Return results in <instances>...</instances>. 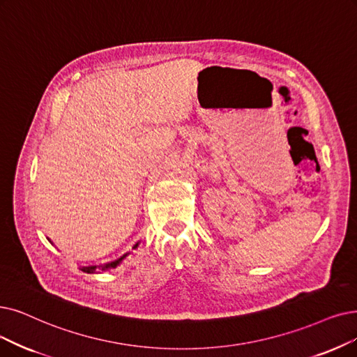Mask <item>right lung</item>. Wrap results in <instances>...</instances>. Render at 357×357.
I'll return each mask as SVG.
<instances>
[{"label":"right lung","mask_w":357,"mask_h":357,"mask_svg":"<svg viewBox=\"0 0 357 357\" xmlns=\"http://www.w3.org/2000/svg\"><path fill=\"white\" fill-rule=\"evenodd\" d=\"M139 246V241L137 243L133 246V249H136ZM129 255V253H126V255H123L121 258H119L117 261H112V262H108V264H104V265H93V266H80V271H83V273H88V274H95V273H98V269H101V271H107V269H111V268H116V266H119L120 264H121V261L126 258V256Z\"/></svg>","instance_id":"obj_1"}]
</instances>
